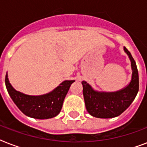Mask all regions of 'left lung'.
Returning <instances> with one entry per match:
<instances>
[{
    "instance_id": "1",
    "label": "left lung",
    "mask_w": 147,
    "mask_h": 147,
    "mask_svg": "<svg viewBox=\"0 0 147 147\" xmlns=\"http://www.w3.org/2000/svg\"><path fill=\"white\" fill-rule=\"evenodd\" d=\"M123 50L131 62L130 82L122 89L114 92H98L85 81L82 82L85 107L92 116L98 118H112L119 116L134 101L139 91V75L134 58L126 47Z\"/></svg>"
}]
</instances>
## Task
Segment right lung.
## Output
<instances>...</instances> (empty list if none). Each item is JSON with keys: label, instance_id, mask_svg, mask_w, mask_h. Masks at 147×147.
<instances>
[{"label": "right lung", "instance_id": "obj_1", "mask_svg": "<svg viewBox=\"0 0 147 147\" xmlns=\"http://www.w3.org/2000/svg\"><path fill=\"white\" fill-rule=\"evenodd\" d=\"M74 82L65 80L48 94L32 96L16 91L9 82L7 72L5 77L6 88L13 101L25 115L36 119H49L57 116Z\"/></svg>", "mask_w": 147, "mask_h": 147}]
</instances>
